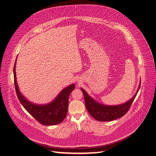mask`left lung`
<instances>
[{
    "label": "left lung",
    "instance_id": "8db88e82",
    "mask_svg": "<svg viewBox=\"0 0 156 156\" xmlns=\"http://www.w3.org/2000/svg\"><path fill=\"white\" fill-rule=\"evenodd\" d=\"M140 87V84L139 85L136 93L129 101L119 105H105L101 104L91 98L84 90L81 88V90L84 96L86 107L91 116L98 121H111L122 117L128 112L136 96Z\"/></svg>",
    "mask_w": 156,
    "mask_h": 156
}]
</instances>
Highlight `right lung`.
<instances>
[{
  "instance_id": "1",
  "label": "right lung",
  "mask_w": 156,
  "mask_h": 156,
  "mask_svg": "<svg viewBox=\"0 0 156 156\" xmlns=\"http://www.w3.org/2000/svg\"><path fill=\"white\" fill-rule=\"evenodd\" d=\"M16 63L14 66V78L16 91L18 98L22 106L35 119L43 125H55L62 122L65 119L68 107L69 98L75 88L74 83L63 89L53 101L46 105H37L29 101L20 91L16 77Z\"/></svg>"
}]
</instances>
